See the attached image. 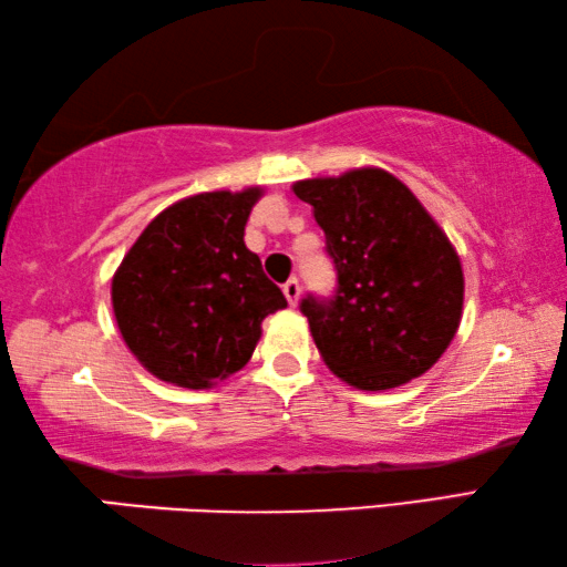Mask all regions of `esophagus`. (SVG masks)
<instances>
[{
	"mask_svg": "<svg viewBox=\"0 0 567 567\" xmlns=\"http://www.w3.org/2000/svg\"><path fill=\"white\" fill-rule=\"evenodd\" d=\"M284 296H286V301H289L291 306H296L299 303V296H301V286H299V281H296V278H289V281L284 284Z\"/></svg>",
	"mask_w": 567,
	"mask_h": 567,
	"instance_id": "obj_1",
	"label": "esophagus"
}]
</instances>
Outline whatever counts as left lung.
Returning a JSON list of instances; mask_svg holds the SVG:
<instances>
[{"label":"left lung","instance_id":"1","mask_svg":"<svg viewBox=\"0 0 567 567\" xmlns=\"http://www.w3.org/2000/svg\"><path fill=\"white\" fill-rule=\"evenodd\" d=\"M293 193L313 206L337 268L331 299L301 301L321 359L367 392L422 377L462 319L465 276L450 238L382 168L299 181Z\"/></svg>","mask_w":567,"mask_h":567}]
</instances>
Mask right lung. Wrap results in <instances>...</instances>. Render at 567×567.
I'll use <instances>...</instances> for the list:
<instances>
[{
  "instance_id": "obj_1",
  "label": "right lung",
  "mask_w": 567,
  "mask_h": 567,
  "mask_svg": "<svg viewBox=\"0 0 567 567\" xmlns=\"http://www.w3.org/2000/svg\"><path fill=\"white\" fill-rule=\"evenodd\" d=\"M261 188L183 198L147 223L113 276L117 329L163 382L210 389L248 364L281 289L244 244Z\"/></svg>"
}]
</instances>
